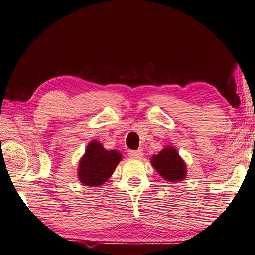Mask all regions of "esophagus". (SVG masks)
Returning a JSON list of instances; mask_svg holds the SVG:
<instances>
[{
  "label": "esophagus",
  "instance_id": "obj_1",
  "mask_svg": "<svg viewBox=\"0 0 255 255\" xmlns=\"http://www.w3.org/2000/svg\"><path fill=\"white\" fill-rule=\"evenodd\" d=\"M128 155H129V157H131V158H139L143 156V152H141L140 149L139 150H129Z\"/></svg>",
  "mask_w": 255,
  "mask_h": 255
}]
</instances>
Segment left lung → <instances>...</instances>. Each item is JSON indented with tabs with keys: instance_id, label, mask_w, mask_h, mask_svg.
Returning a JSON list of instances; mask_svg holds the SVG:
<instances>
[{
	"instance_id": "8db88e82",
	"label": "left lung",
	"mask_w": 255,
	"mask_h": 255,
	"mask_svg": "<svg viewBox=\"0 0 255 255\" xmlns=\"http://www.w3.org/2000/svg\"><path fill=\"white\" fill-rule=\"evenodd\" d=\"M157 173L169 182H179L187 176V165L174 146H165L157 155L150 157Z\"/></svg>"
}]
</instances>
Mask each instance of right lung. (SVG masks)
<instances>
[{"label": "right lung", "instance_id": "1", "mask_svg": "<svg viewBox=\"0 0 255 255\" xmlns=\"http://www.w3.org/2000/svg\"><path fill=\"white\" fill-rule=\"evenodd\" d=\"M122 158L119 150H108L98 140L90 141L79 162L77 176L80 182L86 187L102 185L110 179Z\"/></svg>", "mask_w": 255, "mask_h": 255}]
</instances>
